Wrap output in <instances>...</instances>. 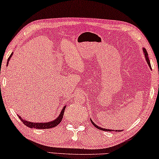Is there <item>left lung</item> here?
Masks as SVG:
<instances>
[{
    "label": "left lung",
    "instance_id": "left-lung-1",
    "mask_svg": "<svg viewBox=\"0 0 159 159\" xmlns=\"http://www.w3.org/2000/svg\"><path fill=\"white\" fill-rule=\"evenodd\" d=\"M143 53H144V54H145V59H146V61H147V63H148V66L151 67V63H150V60H149V58H148V53H147V51H146V49L145 48H143ZM91 122H92V124L93 125L95 126V127L96 128H98V129H101V130H103V131H108V132H111V131H114V130H112V129H103V128H101V127H98V126H97L96 125H95V123H93V121L91 120Z\"/></svg>",
    "mask_w": 159,
    "mask_h": 159
}]
</instances>
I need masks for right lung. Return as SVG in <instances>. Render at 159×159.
I'll return each mask as SVG.
<instances>
[{
	"instance_id": "add662e5",
	"label": "right lung",
	"mask_w": 159,
	"mask_h": 159,
	"mask_svg": "<svg viewBox=\"0 0 159 159\" xmlns=\"http://www.w3.org/2000/svg\"><path fill=\"white\" fill-rule=\"evenodd\" d=\"M13 53L11 54V56H9V58H8V61L7 64L9 61V59L12 56ZM65 108H66V106H64V108H63L61 112L59 114V116L57 117V119H56L55 120L50 121V122H45V123H37V122H30V121H27L26 120H23L22 118H21V116H19V118L20 119V120L23 121V123L27 126V127H30V128H36V129H51V128L55 127L57 126L58 124H59L61 121L62 119H63V116H64V110Z\"/></svg>"
}]
</instances>
